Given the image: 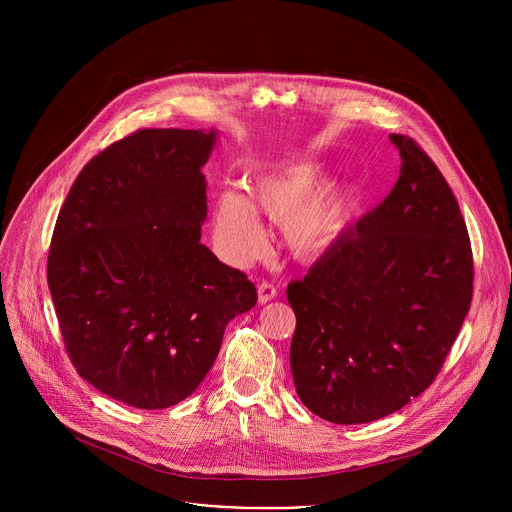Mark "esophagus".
I'll use <instances>...</instances> for the list:
<instances>
[{
  "mask_svg": "<svg viewBox=\"0 0 512 512\" xmlns=\"http://www.w3.org/2000/svg\"><path fill=\"white\" fill-rule=\"evenodd\" d=\"M257 294H259V304H267V302H271V300L277 296V289H275L273 283L263 281V283H259V287H257Z\"/></svg>",
  "mask_w": 512,
  "mask_h": 512,
  "instance_id": "1",
  "label": "esophagus"
}]
</instances>
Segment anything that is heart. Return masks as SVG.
<instances>
[{
  "mask_svg": "<svg viewBox=\"0 0 512 512\" xmlns=\"http://www.w3.org/2000/svg\"><path fill=\"white\" fill-rule=\"evenodd\" d=\"M251 201L271 223L283 227L287 249L306 261L328 255L344 239L358 210L356 190L342 182L324 186V174L314 166H298L255 182ZM214 225L218 241L235 263H245L265 245V231L241 192L227 190L218 196Z\"/></svg>",
  "mask_w": 512,
  "mask_h": 512,
  "instance_id": "b5f03b06",
  "label": "heart"
}]
</instances>
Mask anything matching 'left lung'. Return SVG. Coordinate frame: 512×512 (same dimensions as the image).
Here are the masks:
<instances>
[{
  "mask_svg": "<svg viewBox=\"0 0 512 512\" xmlns=\"http://www.w3.org/2000/svg\"><path fill=\"white\" fill-rule=\"evenodd\" d=\"M391 141L401 156L391 194L287 285L298 397L340 425L387 417L419 397L472 302L470 237L452 188L411 137Z\"/></svg>",
  "mask_w": 512,
  "mask_h": 512,
  "instance_id": "left-lung-1",
  "label": "left lung"
}]
</instances>
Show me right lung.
Returning <instances> with one entry per match:
<instances>
[{
  "label": "right lung",
  "instance_id": "right-lung-1",
  "mask_svg": "<svg viewBox=\"0 0 512 512\" xmlns=\"http://www.w3.org/2000/svg\"><path fill=\"white\" fill-rule=\"evenodd\" d=\"M214 143V129H139L83 168L58 212L48 287L66 352L137 409L192 395L227 324L257 304L247 275L200 243Z\"/></svg>",
  "mask_w": 512,
  "mask_h": 512
}]
</instances>
